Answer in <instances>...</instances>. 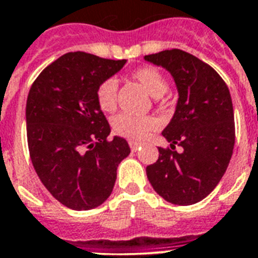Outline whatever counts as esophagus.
<instances>
[{
	"mask_svg": "<svg viewBox=\"0 0 258 258\" xmlns=\"http://www.w3.org/2000/svg\"><path fill=\"white\" fill-rule=\"evenodd\" d=\"M130 147H131L133 151H137L141 147V143H138V142H130Z\"/></svg>",
	"mask_w": 258,
	"mask_h": 258,
	"instance_id": "1",
	"label": "esophagus"
}]
</instances>
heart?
I'll return each mask as SVG.
<instances>
[{"instance_id":"b5f03b06","label":"heart","mask_w":258,"mask_h":258,"mask_svg":"<svg viewBox=\"0 0 258 258\" xmlns=\"http://www.w3.org/2000/svg\"><path fill=\"white\" fill-rule=\"evenodd\" d=\"M131 78L137 80L153 97H161L167 91L169 84L161 71L153 67H142L133 71ZM97 104L104 112H112L117 103V84L113 79H107L96 91ZM158 127V121L153 116H134L130 113H120L113 117V133L130 141H142L150 131Z\"/></svg>"}]
</instances>
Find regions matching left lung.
I'll return each mask as SVG.
<instances>
[{
    "instance_id": "obj_1",
    "label": "left lung",
    "mask_w": 258,
    "mask_h": 258,
    "mask_svg": "<svg viewBox=\"0 0 258 258\" xmlns=\"http://www.w3.org/2000/svg\"><path fill=\"white\" fill-rule=\"evenodd\" d=\"M145 60L169 71L179 93L162 133L171 149H158V161L146 167L147 178L167 202L197 204L214 190L232 158L236 130L230 92L212 67L184 50H162ZM175 145L182 147L180 153Z\"/></svg>"
}]
</instances>
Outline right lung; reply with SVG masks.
<instances>
[{"label":"right lung","instance_id":"add662e5","mask_svg":"<svg viewBox=\"0 0 258 258\" xmlns=\"http://www.w3.org/2000/svg\"><path fill=\"white\" fill-rule=\"evenodd\" d=\"M125 60L70 52L48 66L26 100L29 155L46 190L67 208H97L112 192L116 169L130 146L111 133L96 100L100 83Z\"/></svg>","mask_w":258,"mask_h":258}]
</instances>
